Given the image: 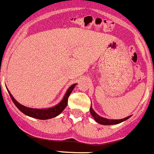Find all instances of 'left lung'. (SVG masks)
<instances>
[{"mask_svg":"<svg viewBox=\"0 0 154 154\" xmlns=\"http://www.w3.org/2000/svg\"><path fill=\"white\" fill-rule=\"evenodd\" d=\"M90 113H91V116L94 118V121H96L97 123L100 124V125H118V124L121 123V122H123V121H126L128 120V118H130L131 117V115H130V116H128L127 118H122V119H108V118H103V117H101L100 115H98L95 111L93 110L92 107H90Z\"/></svg>","mask_w":154,"mask_h":154,"instance_id":"1","label":"left lung"}]
</instances>
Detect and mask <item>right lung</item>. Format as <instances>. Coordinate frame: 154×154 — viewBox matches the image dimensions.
<instances>
[{"label": "right lung", "mask_w": 154, "mask_h": 154, "mask_svg": "<svg viewBox=\"0 0 154 154\" xmlns=\"http://www.w3.org/2000/svg\"><path fill=\"white\" fill-rule=\"evenodd\" d=\"M77 84L72 85L71 86L68 88L64 97H63V98L61 100V101L59 104L49 108H32L24 106V105L20 104L18 101H17V100L13 97L11 93L8 91V88L7 89H8V91L9 93L11 99H12L13 102L14 103V105H16L17 108L21 112L23 113L24 115H27V116L31 117V118H36V119L39 120H47L58 116L66 108L68 104V98L69 97L70 94L72 91V90L74 89L75 86Z\"/></svg>", "instance_id": "obj_1"}]
</instances>
